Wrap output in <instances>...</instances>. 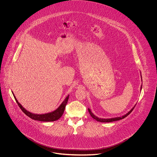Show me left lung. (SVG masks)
Listing matches in <instances>:
<instances>
[{"mask_svg": "<svg viewBox=\"0 0 157 157\" xmlns=\"http://www.w3.org/2000/svg\"><path fill=\"white\" fill-rule=\"evenodd\" d=\"M141 81H142V82L141 73ZM142 85H141V90H142ZM135 105H136V104H135ZM135 105L134 106L129 112L127 113L126 114H125V115H122V116H121V117H115V118H106H106H99L97 117V116H95L92 112H91V111H90V108H88V111H89V113H90V116H91L94 120H95L96 121H97L101 122H113V121H119V120L124 119V118H125V117H127V116H128V115H129V114L131 113V112L133 111V109H134Z\"/></svg>", "mask_w": 157, "mask_h": 157, "instance_id": "8db88e82", "label": "left lung"}]
</instances>
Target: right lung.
Segmentation results:
<instances>
[{"label": "right lung", "mask_w": 157, "mask_h": 157, "mask_svg": "<svg viewBox=\"0 0 157 157\" xmlns=\"http://www.w3.org/2000/svg\"><path fill=\"white\" fill-rule=\"evenodd\" d=\"M12 94L13 95V97L15 98L17 104L19 105V106L20 107L21 110L28 117H29L32 120L43 121V122H51V121H55L59 120L60 118L62 116V115L64 112L65 106L67 104V101L69 99V95H68L67 98L64 99V101L62 102V104L60 105L59 106L52 112H48V113H44V114H36V113H33L29 112V111H27L25 108H24L23 107L22 105L17 101L13 92H12Z\"/></svg>", "instance_id": "obj_1"}]
</instances>
